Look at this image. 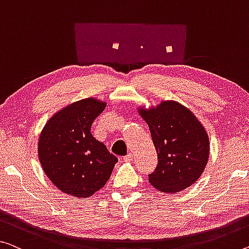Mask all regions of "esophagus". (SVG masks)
Returning a JSON list of instances; mask_svg holds the SVG:
<instances>
[{
  "instance_id": "1",
  "label": "esophagus",
  "mask_w": 249,
  "mask_h": 249,
  "mask_svg": "<svg viewBox=\"0 0 249 249\" xmlns=\"http://www.w3.org/2000/svg\"><path fill=\"white\" fill-rule=\"evenodd\" d=\"M133 159H135V156H133V154H131V152H130V154H128L125 157H124V161H125V162H131V161H133Z\"/></svg>"
}]
</instances>
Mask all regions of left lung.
Masks as SVG:
<instances>
[{
  "label": "left lung",
  "mask_w": 249,
  "mask_h": 249,
  "mask_svg": "<svg viewBox=\"0 0 249 249\" xmlns=\"http://www.w3.org/2000/svg\"><path fill=\"white\" fill-rule=\"evenodd\" d=\"M150 129L158 166L149 181L156 189L176 194L194 185L209 158V137L194 112L181 103L162 100L137 108Z\"/></svg>",
  "instance_id": "1"
}]
</instances>
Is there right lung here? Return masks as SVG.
<instances>
[{
	"label": "right lung",
	"instance_id": "right-lung-1",
	"mask_svg": "<svg viewBox=\"0 0 249 249\" xmlns=\"http://www.w3.org/2000/svg\"><path fill=\"white\" fill-rule=\"evenodd\" d=\"M107 102L87 98L72 102L50 118L37 142L42 169L56 188L88 198L103 188L117 157L91 133V125Z\"/></svg>",
	"mask_w": 249,
	"mask_h": 249
}]
</instances>
